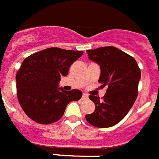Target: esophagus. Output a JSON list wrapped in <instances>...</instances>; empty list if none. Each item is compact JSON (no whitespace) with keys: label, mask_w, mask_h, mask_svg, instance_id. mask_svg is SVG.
Masks as SVG:
<instances>
[{"label":"esophagus","mask_w":159,"mask_h":159,"mask_svg":"<svg viewBox=\"0 0 159 159\" xmlns=\"http://www.w3.org/2000/svg\"><path fill=\"white\" fill-rule=\"evenodd\" d=\"M87 98H88V96H87V94H85V93H83V95H82V100H87Z\"/></svg>","instance_id":"esophagus-1"}]
</instances>
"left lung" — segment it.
Instances as JSON below:
<instances>
[{
    "label": "left lung",
    "mask_w": 159,
    "mask_h": 159,
    "mask_svg": "<svg viewBox=\"0 0 159 159\" xmlns=\"http://www.w3.org/2000/svg\"><path fill=\"white\" fill-rule=\"evenodd\" d=\"M88 58L101 67L100 88L106 87V93L99 97L90 95L96 105L93 113L86 120L97 128H108L119 123L128 114L138 96L141 72L132 56L113 46L87 50Z\"/></svg>",
    "instance_id": "obj_1"
}]
</instances>
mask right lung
<instances>
[{
	"instance_id": "1",
	"label": "right lung",
	"mask_w": 159,
	"mask_h": 159,
	"mask_svg": "<svg viewBox=\"0 0 159 159\" xmlns=\"http://www.w3.org/2000/svg\"><path fill=\"white\" fill-rule=\"evenodd\" d=\"M82 54L83 51L48 48L25 58L16 79L19 103L28 117L42 125L54 123L69 102L81 99L80 90L67 92L57 86Z\"/></svg>"
}]
</instances>
